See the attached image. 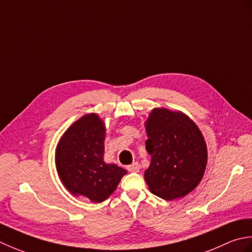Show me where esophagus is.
Returning <instances> with one entry per match:
<instances>
[{
    "label": "esophagus",
    "instance_id": "obj_1",
    "mask_svg": "<svg viewBox=\"0 0 252 252\" xmlns=\"http://www.w3.org/2000/svg\"><path fill=\"white\" fill-rule=\"evenodd\" d=\"M126 170L129 171V172H138V171H140V165H138L137 162H133L132 164L127 165Z\"/></svg>",
    "mask_w": 252,
    "mask_h": 252
}]
</instances>
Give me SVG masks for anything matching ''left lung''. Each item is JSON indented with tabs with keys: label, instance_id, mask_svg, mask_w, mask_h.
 <instances>
[{
	"label": "left lung",
	"instance_id": "left-lung-1",
	"mask_svg": "<svg viewBox=\"0 0 252 252\" xmlns=\"http://www.w3.org/2000/svg\"><path fill=\"white\" fill-rule=\"evenodd\" d=\"M146 151L152 156L145 181L165 200L184 197L199 184L207 164V145L198 126L182 112L154 109L146 123Z\"/></svg>",
	"mask_w": 252,
	"mask_h": 252
}]
</instances>
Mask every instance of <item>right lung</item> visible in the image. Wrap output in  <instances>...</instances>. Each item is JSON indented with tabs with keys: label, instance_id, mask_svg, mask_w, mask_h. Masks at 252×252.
I'll return each mask as SVG.
<instances>
[{
	"label": "right lung",
	"instance_id": "1",
	"mask_svg": "<svg viewBox=\"0 0 252 252\" xmlns=\"http://www.w3.org/2000/svg\"><path fill=\"white\" fill-rule=\"evenodd\" d=\"M105 126L97 115L80 118L61 138L56 151L58 175L73 195L95 202L107 199L123 175L125 169L104 162Z\"/></svg>",
	"mask_w": 252,
	"mask_h": 252
}]
</instances>
